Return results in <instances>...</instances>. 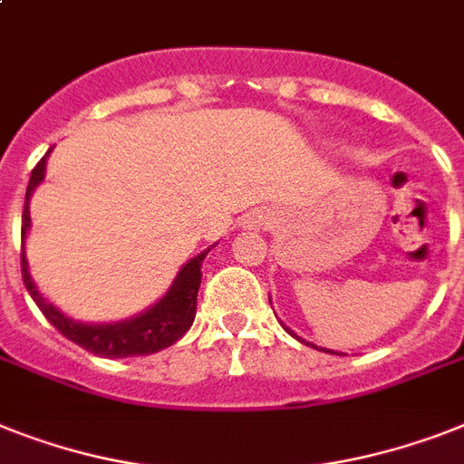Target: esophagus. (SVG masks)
Masks as SVG:
<instances>
[{"instance_id":"esophagus-1","label":"esophagus","mask_w":464,"mask_h":464,"mask_svg":"<svg viewBox=\"0 0 464 464\" xmlns=\"http://www.w3.org/2000/svg\"><path fill=\"white\" fill-rule=\"evenodd\" d=\"M274 221V212L271 209H252V212L245 214L243 219V228H252V231H257V228H265Z\"/></svg>"}]
</instances>
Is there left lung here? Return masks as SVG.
Listing matches in <instances>:
<instances>
[{
  "instance_id": "1",
  "label": "left lung",
  "mask_w": 464,
  "mask_h": 464,
  "mask_svg": "<svg viewBox=\"0 0 464 464\" xmlns=\"http://www.w3.org/2000/svg\"><path fill=\"white\" fill-rule=\"evenodd\" d=\"M269 303H271V300H269ZM284 329H285V326H284ZM285 331H288V334H291V336H295V334H293L291 329H285ZM295 338H297V336H295ZM297 341H300V343H304V345H310V348H317V345H312V343L303 341V338H297ZM324 353H331V350H324ZM334 355H336V353H334Z\"/></svg>"
}]
</instances>
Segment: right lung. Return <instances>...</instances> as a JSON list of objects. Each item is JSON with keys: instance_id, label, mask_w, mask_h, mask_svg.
<instances>
[{"instance_id": "1", "label": "right lung", "mask_w": 464, "mask_h": 464, "mask_svg": "<svg viewBox=\"0 0 464 464\" xmlns=\"http://www.w3.org/2000/svg\"><path fill=\"white\" fill-rule=\"evenodd\" d=\"M52 150H47L43 160L37 161V167L30 173L28 190H25V207H24V224H21V236L25 238L30 226V195L44 179V167H47V157ZM207 257V250L198 257H193L179 276L173 278L171 288L167 295L161 297L160 303L152 304L150 310L133 319L119 324H81L69 319L66 314L52 307L40 293L28 274V262L25 255L21 252V274H24V284L28 288L30 297L43 310L47 322L54 326L62 336L73 341L88 353H95L100 357H130V355H152L160 350L169 348L179 341L195 322V310H198V291L199 281H202V259Z\"/></svg>"}]
</instances>
